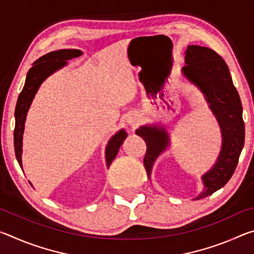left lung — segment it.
<instances>
[{"label":"left lung","mask_w":254,"mask_h":254,"mask_svg":"<svg viewBox=\"0 0 254 254\" xmlns=\"http://www.w3.org/2000/svg\"><path fill=\"white\" fill-rule=\"evenodd\" d=\"M183 74L204 94L209 109L216 117L222 132V148L213 168L203 175L204 189L195 199L205 198L231 179L244 145L242 103L233 85L229 67L220 55L200 46H188ZM147 143L143 163L150 177L159 154L169 145V135L163 127L144 126L135 131Z\"/></svg>","instance_id":"8db88e82"}]
</instances>
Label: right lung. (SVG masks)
<instances>
[{"label":"right lung","mask_w":254,"mask_h":254,"mask_svg":"<svg viewBox=\"0 0 254 254\" xmlns=\"http://www.w3.org/2000/svg\"><path fill=\"white\" fill-rule=\"evenodd\" d=\"M81 54L83 53L77 49H62L57 51H51V53L42 56V57L36 60L33 63V66L28 71L23 89L18 97L14 112V151L16 160H18L21 168H22V159H21V156H22V137L24 131V122L34 95H36L42 81L47 77L50 76L56 70H58L62 67L67 65L66 60L79 57ZM127 136V132L122 128V130H120L117 134H114L110 139L105 151L107 167H110L112 161L117 157L119 149Z\"/></svg>","instance_id":"right-lung-1"}]
</instances>
